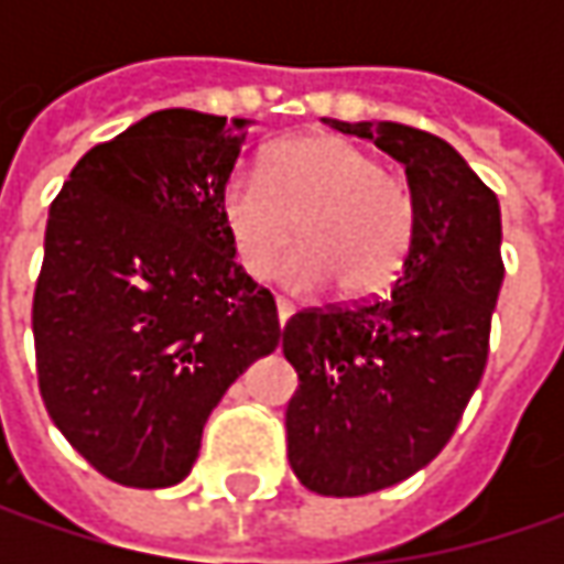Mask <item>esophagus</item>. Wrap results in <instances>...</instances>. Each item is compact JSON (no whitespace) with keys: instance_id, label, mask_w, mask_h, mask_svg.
<instances>
[{"instance_id":"34e87169","label":"esophagus","mask_w":564,"mask_h":564,"mask_svg":"<svg viewBox=\"0 0 564 564\" xmlns=\"http://www.w3.org/2000/svg\"><path fill=\"white\" fill-rule=\"evenodd\" d=\"M275 314H279V326H285L289 316L294 314V304L292 301H285V297H275Z\"/></svg>"}]
</instances>
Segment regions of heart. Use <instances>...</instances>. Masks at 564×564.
I'll return each instance as SVG.
<instances>
[{
  "label": "heart",
  "instance_id": "1",
  "mask_svg": "<svg viewBox=\"0 0 564 564\" xmlns=\"http://www.w3.org/2000/svg\"><path fill=\"white\" fill-rule=\"evenodd\" d=\"M238 267L263 279L301 228L279 279L294 292L338 282L348 297L382 292L414 241V200L355 141L314 134L279 143L267 175L235 172L219 197Z\"/></svg>",
  "mask_w": 564,
  "mask_h": 564
}]
</instances>
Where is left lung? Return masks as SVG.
I'll return each instance as SVG.
<instances>
[{
	"label": "left lung",
	"instance_id": "left-lung-1",
	"mask_svg": "<svg viewBox=\"0 0 564 564\" xmlns=\"http://www.w3.org/2000/svg\"><path fill=\"white\" fill-rule=\"evenodd\" d=\"M404 165L414 241L389 297L301 311L282 333L297 373L289 465L319 496H367L426 467L480 386L502 289V213L443 138L399 121L323 119Z\"/></svg>",
	"mask_w": 564,
	"mask_h": 564
}]
</instances>
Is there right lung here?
<instances>
[{
    "instance_id": "add662e5",
    "label": "right lung",
    "mask_w": 564,
    "mask_h": 564,
    "mask_svg": "<svg viewBox=\"0 0 564 564\" xmlns=\"http://www.w3.org/2000/svg\"><path fill=\"white\" fill-rule=\"evenodd\" d=\"M250 124L153 112L84 153L50 206L33 292L40 395L121 487L182 484L209 411L282 338L219 209Z\"/></svg>"
}]
</instances>
